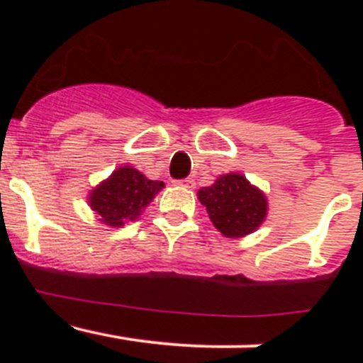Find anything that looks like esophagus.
<instances>
[{
  "instance_id": "1",
  "label": "esophagus",
  "mask_w": 363,
  "mask_h": 363,
  "mask_svg": "<svg viewBox=\"0 0 363 363\" xmlns=\"http://www.w3.org/2000/svg\"><path fill=\"white\" fill-rule=\"evenodd\" d=\"M176 184L178 185H182V187H185V189H194V179L192 178H185V179H179V182H176Z\"/></svg>"
}]
</instances>
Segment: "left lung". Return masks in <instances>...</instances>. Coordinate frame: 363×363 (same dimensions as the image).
Here are the masks:
<instances>
[{
  "mask_svg": "<svg viewBox=\"0 0 363 363\" xmlns=\"http://www.w3.org/2000/svg\"><path fill=\"white\" fill-rule=\"evenodd\" d=\"M198 200L225 238H243L267 218V196L240 172L218 176L213 185L198 191Z\"/></svg>",
  "mask_w": 363,
  "mask_h": 363,
  "instance_id": "1",
  "label": "left lung"
}]
</instances>
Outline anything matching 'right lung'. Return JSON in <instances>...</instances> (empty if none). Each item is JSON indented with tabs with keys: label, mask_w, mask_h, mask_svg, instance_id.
I'll use <instances>...</instances> for the list:
<instances>
[{
	"label": "right lung",
	"mask_w": 363,
	"mask_h": 363,
	"mask_svg": "<svg viewBox=\"0 0 363 363\" xmlns=\"http://www.w3.org/2000/svg\"><path fill=\"white\" fill-rule=\"evenodd\" d=\"M163 187V182L149 179L133 165H121L107 179L91 189L86 200L99 223L121 227L142 216L147 205Z\"/></svg>",
	"instance_id": "1"
}]
</instances>
